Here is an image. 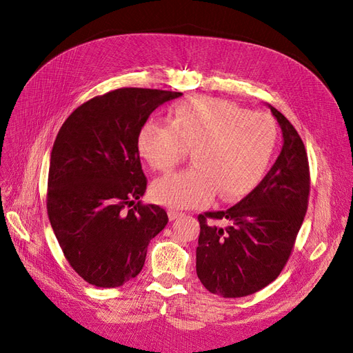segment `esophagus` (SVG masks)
<instances>
[{"mask_svg":"<svg viewBox=\"0 0 353 353\" xmlns=\"http://www.w3.org/2000/svg\"><path fill=\"white\" fill-rule=\"evenodd\" d=\"M168 216H169L170 221H175V219H178L179 216H183V213L176 212V210H172V209H169V210H168Z\"/></svg>","mask_w":353,"mask_h":353,"instance_id":"esophagus-1","label":"esophagus"}]
</instances>
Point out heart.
I'll use <instances>...</instances> for the list:
<instances>
[{
  "instance_id": "1",
  "label": "heart",
  "mask_w": 353,
  "mask_h": 353,
  "mask_svg": "<svg viewBox=\"0 0 353 353\" xmlns=\"http://www.w3.org/2000/svg\"><path fill=\"white\" fill-rule=\"evenodd\" d=\"M275 143L268 114L210 97L179 103L170 123L145 122L137 141L145 162L165 174L191 150L194 168L153 185L156 201L172 209L205 206L216 193L223 201L248 194L268 168Z\"/></svg>"
}]
</instances>
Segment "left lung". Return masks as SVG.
Instances as JSON below:
<instances>
[{"label": "left lung", "mask_w": 353, "mask_h": 353, "mask_svg": "<svg viewBox=\"0 0 353 353\" xmlns=\"http://www.w3.org/2000/svg\"><path fill=\"white\" fill-rule=\"evenodd\" d=\"M268 108L283 132L279 159L237 205L199 215L197 276L222 297L253 294L280 275L307 209L311 181L303 141L284 114Z\"/></svg>", "instance_id": "obj_1"}]
</instances>
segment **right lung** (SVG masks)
<instances>
[{
  "label": "right lung",
  "instance_id": "right-lung-1",
  "mask_svg": "<svg viewBox=\"0 0 353 353\" xmlns=\"http://www.w3.org/2000/svg\"><path fill=\"white\" fill-rule=\"evenodd\" d=\"M181 92L119 88L94 97L61 125L48 170L47 212L68 262L97 287H119L141 272L147 245L168 223L143 205L147 179L138 134L160 104Z\"/></svg>",
  "mask_w": 353,
  "mask_h": 353
}]
</instances>
